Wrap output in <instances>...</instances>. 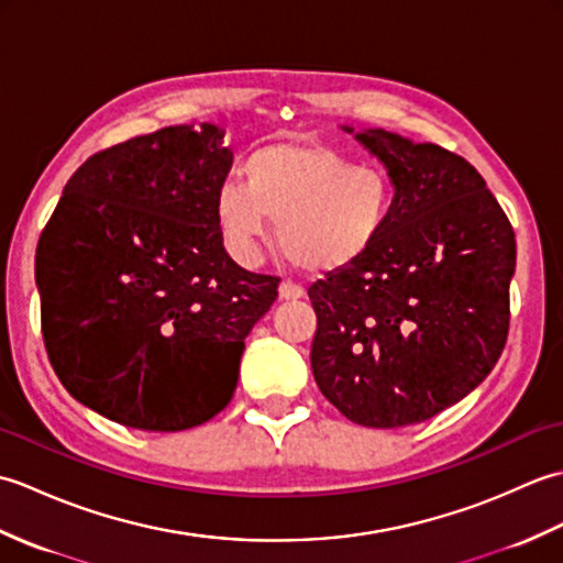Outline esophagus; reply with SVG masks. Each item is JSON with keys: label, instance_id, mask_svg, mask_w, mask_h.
I'll return each instance as SVG.
<instances>
[{"label": "esophagus", "instance_id": "esophagus-1", "mask_svg": "<svg viewBox=\"0 0 563 563\" xmlns=\"http://www.w3.org/2000/svg\"><path fill=\"white\" fill-rule=\"evenodd\" d=\"M278 292H280V300H300V297L305 295V288L295 280H283Z\"/></svg>", "mask_w": 563, "mask_h": 563}]
</instances>
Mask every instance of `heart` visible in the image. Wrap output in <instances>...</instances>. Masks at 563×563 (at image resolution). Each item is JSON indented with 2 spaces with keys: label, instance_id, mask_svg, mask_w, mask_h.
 Instances as JSON below:
<instances>
[{
  "label": "heart",
  "instance_id": "heart-1",
  "mask_svg": "<svg viewBox=\"0 0 563 563\" xmlns=\"http://www.w3.org/2000/svg\"><path fill=\"white\" fill-rule=\"evenodd\" d=\"M242 174L244 186H224L214 198L222 242L242 263L258 256L273 222L285 254L300 266L343 268L363 258L389 222V178L324 145L258 147Z\"/></svg>",
  "mask_w": 563,
  "mask_h": 563
}]
</instances>
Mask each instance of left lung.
<instances>
[{
	"mask_svg": "<svg viewBox=\"0 0 563 563\" xmlns=\"http://www.w3.org/2000/svg\"><path fill=\"white\" fill-rule=\"evenodd\" d=\"M355 137L387 166L391 214L363 258L307 290L312 373L349 421L401 428L464 399L498 363L516 232L460 154L387 130Z\"/></svg>",
	"mask_w": 563,
	"mask_h": 563,
	"instance_id": "8db88e82",
	"label": "left lung"
}]
</instances>
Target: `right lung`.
Instances as JSON below:
<instances>
[{"mask_svg": "<svg viewBox=\"0 0 563 563\" xmlns=\"http://www.w3.org/2000/svg\"><path fill=\"white\" fill-rule=\"evenodd\" d=\"M220 142L210 123L172 125L91 154L41 232L47 357L71 397L121 426L176 433L218 416L278 297L280 278L222 246Z\"/></svg>", "mask_w": 563, "mask_h": 563, "instance_id": "obj_1", "label": "right lung"}]
</instances>
